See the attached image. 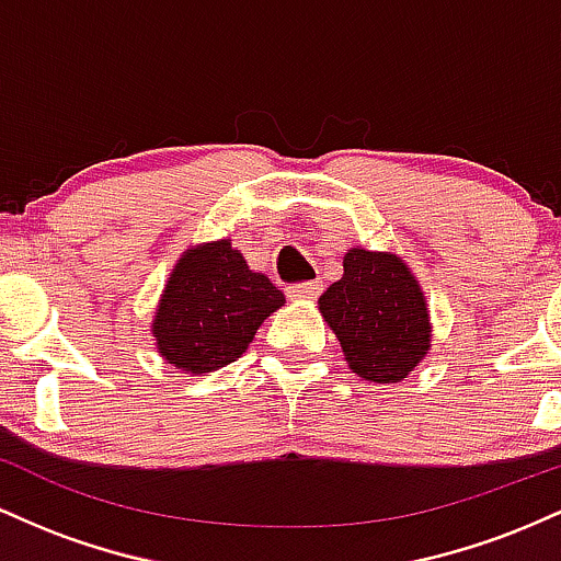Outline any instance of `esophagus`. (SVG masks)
Segmentation results:
<instances>
[{
    "label": "esophagus",
    "mask_w": 561,
    "mask_h": 561,
    "mask_svg": "<svg viewBox=\"0 0 561 561\" xmlns=\"http://www.w3.org/2000/svg\"><path fill=\"white\" fill-rule=\"evenodd\" d=\"M287 295L293 300H317L321 295V285L319 282H302V285L287 287Z\"/></svg>",
    "instance_id": "esophagus-1"
}]
</instances>
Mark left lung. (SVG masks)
<instances>
[{"label": "left lung", "mask_w": 561, "mask_h": 561, "mask_svg": "<svg viewBox=\"0 0 561 561\" xmlns=\"http://www.w3.org/2000/svg\"><path fill=\"white\" fill-rule=\"evenodd\" d=\"M319 311L337 334L347 366L371 382H398L430 351L424 295L396 255L347 250L343 279L327 287Z\"/></svg>", "instance_id": "1"}]
</instances>
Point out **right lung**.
I'll list each match as a JSON object with an SVG mask.
<instances>
[{
  "mask_svg": "<svg viewBox=\"0 0 561 561\" xmlns=\"http://www.w3.org/2000/svg\"><path fill=\"white\" fill-rule=\"evenodd\" d=\"M285 306L268 276L250 272L229 240L190 250L173 268L152 334L165 362L205 375L242 356L261 321Z\"/></svg>",
  "mask_w": 561,
  "mask_h": 561,
  "instance_id": "1",
  "label": "right lung"
}]
</instances>
